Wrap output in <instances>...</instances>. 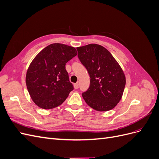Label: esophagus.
Masks as SVG:
<instances>
[{
	"label": "esophagus",
	"mask_w": 159,
	"mask_h": 159,
	"mask_svg": "<svg viewBox=\"0 0 159 159\" xmlns=\"http://www.w3.org/2000/svg\"><path fill=\"white\" fill-rule=\"evenodd\" d=\"M74 88H75V89H76L79 88V83H78V82L74 84Z\"/></svg>",
	"instance_id": "1"
}]
</instances>
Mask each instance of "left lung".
<instances>
[{
  "mask_svg": "<svg viewBox=\"0 0 159 159\" xmlns=\"http://www.w3.org/2000/svg\"><path fill=\"white\" fill-rule=\"evenodd\" d=\"M78 56L90 77V85L82 93L89 107L106 111L116 106L125 86V77L117 61L104 47L95 44L77 48Z\"/></svg>",
  "mask_w": 159,
  "mask_h": 159,
  "instance_id": "obj_1",
  "label": "left lung"
}]
</instances>
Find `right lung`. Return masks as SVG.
I'll return each instance as SVG.
<instances>
[{"label": "right lung", "mask_w": 159, "mask_h": 159, "mask_svg": "<svg viewBox=\"0 0 159 159\" xmlns=\"http://www.w3.org/2000/svg\"><path fill=\"white\" fill-rule=\"evenodd\" d=\"M77 55L75 48L55 43L46 47L33 60L26 76L27 89L38 107L59 106L74 89L66 64Z\"/></svg>", "instance_id": "add662e5"}]
</instances>
